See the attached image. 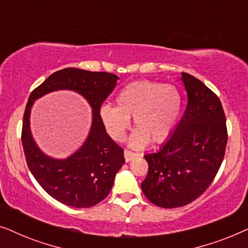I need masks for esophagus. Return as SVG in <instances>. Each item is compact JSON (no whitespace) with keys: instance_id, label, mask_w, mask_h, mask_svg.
<instances>
[{"instance_id":"1","label":"esophagus","mask_w":248,"mask_h":248,"mask_svg":"<svg viewBox=\"0 0 248 248\" xmlns=\"http://www.w3.org/2000/svg\"><path fill=\"white\" fill-rule=\"evenodd\" d=\"M137 155H138L134 154V152H131V151H128V150H125L124 151V158H125V161H126V162L133 160V159L137 157Z\"/></svg>"}]
</instances>
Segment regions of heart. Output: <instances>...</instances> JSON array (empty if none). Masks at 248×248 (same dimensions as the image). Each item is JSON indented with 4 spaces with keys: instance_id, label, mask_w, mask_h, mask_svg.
<instances>
[{
    "instance_id": "b5f03b06",
    "label": "heart",
    "mask_w": 248,
    "mask_h": 248,
    "mask_svg": "<svg viewBox=\"0 0 248 248\" xmlns=\"http://www.w3.org/2000/svg\"><path fill=\"white\" fill-rule=\"evenodd\" d=\"M182 96L170 84L150 80L134 81L124 86L116 96V106L105 104L99 114L108 134L123 141L133 117L137 126L130 145L142 149L152 140L164 142L174 133L182 110Z\"/></svg>"
}]
</instances>
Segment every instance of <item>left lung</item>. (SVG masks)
<instances>
[{"label":"left lung","instance_id":"left-lung-1","mask_svg":"<svg viewBox=\"0 0 248 248\" xmlns=\"http://www.w3.org/2000/svg\"><path fill=\"white\" fill-rule=\"evenodd\" d=\"M181 80L187 93L185 113L160 149L144 155L149 170L142 192L165 209L184 206L205 192L221 166L228 140L217 94L191 74L183 72Z\"/></svg>","mask_w":248,"mask_h":248}]
</instances>
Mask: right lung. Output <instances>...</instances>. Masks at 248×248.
Instances as JSON below:
<instances>
[{"label":"right lung","instance_id":"1","mask_svg":"<svg viewBox=\"0 0 248 248\" xmlns=\"http://www.w3.org/2000/svg\"><path fill=\"white\" fill-rule=\"evenodd\" d=\"M118 77L67 67L54 72L29 96L22 123V147L27 165L38 184L56 201L72 208H90L103 201L124 165V151L111 140L100 118V107L116 86ZM57 90L81 94L93 109L90 134L84 144L65 159L49 157L40 150L30 130L34 100Z\"/></svg>","mask_w":248,"mask_h":248}]
</instances>
